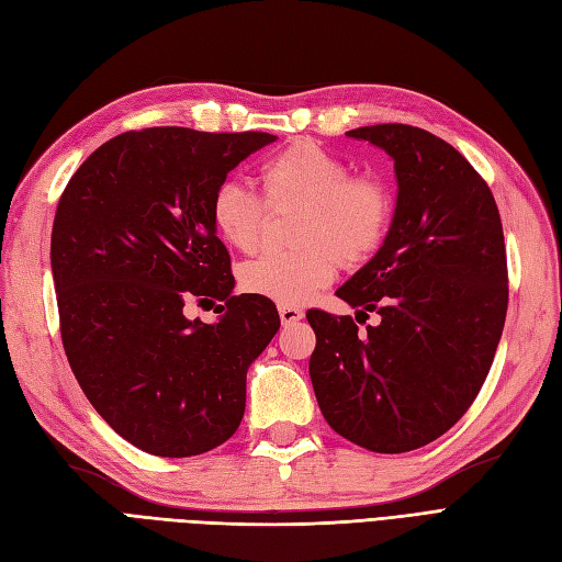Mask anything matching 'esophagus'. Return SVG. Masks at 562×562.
Wrapping results in <instances>:
<instances>
[{
	"label": "esophagus",
	"mask_w": 562,
	"mask_h": 562,
	"mask_svg": "<svg viewBox=\"0 0 562 562\" xmlns=\"http://www.w3.org/2000/svg\"><path fill=\"white\" fill-rule=\"evenodd\" d=\"M279 316L283 326H293V323L304 318V312L300 307H279Z\"/></svg>",
	"instance_id": "34e87169"
}]
</instances>
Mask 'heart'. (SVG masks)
I'll return each mask as SVG.
<instances>
[{
  "instance_id": "1",
  "label": "heart",
  "mask_w": 562,
  "mask_h": 562,
  "mask_svg": "<svg viewBox=\"0 0 562 562\" xmlns=\"http://www.w3.org/2000/svg\"><path fill=\"white\" fill-rule=\"evenodd\" d=\"M271 213H293L291 241L300 248L262 255L239 269L248 295L281 307L307 302L326 288L337 262H366L386 239L394 194L378 176H351V166L312 140H297L271 157L260 173ZM211 220L223 241L239 252L265 244L269 213L250 190L225 180L211 196Z\"/></svg>"
}]
</instances>
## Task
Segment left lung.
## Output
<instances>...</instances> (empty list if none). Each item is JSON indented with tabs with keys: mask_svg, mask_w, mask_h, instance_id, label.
Masks as SVG:
<instances>
[{
	"mask_svg": "<svg viewBox=\"0 0 562 562\" xmlns=\"http://www.w3.org/2000/svg\"><path fill=\"white\" fill-rule=\"evenodd\" d=\"M394 159L396 211L382 248L337 288L359 315L310 310V378L323 417L372 452H411L462 419L504 330L508 274L495 196L446 140L407 124L347 133Z\"/></svg>",
	"mask_w": 562,
	"mask_h": 562,
	"instance_id": "8db88e82",
	"label": "left lung"
}]
</instances>
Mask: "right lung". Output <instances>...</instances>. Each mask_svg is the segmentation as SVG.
<instances>
[{"label": "right lung", "instance_id": "add662e5", "mask_svg": "<svg viewBox=\"0 0 562 562\" xmlns=\"http://www.w3.org/2000/svg\"><path fill=\"white\" fill-rule=\"evenodd\" d=\"M277 135L128 131L67 182L50 232L60 337L83 394L143 452L192 457L239 429L246 372L277 335L274 302L234 295L211 196ZM223 301L217 324L184 303Z\"/></svg>", "mask_w": 562, "mask_h": 562}]
</instances>
